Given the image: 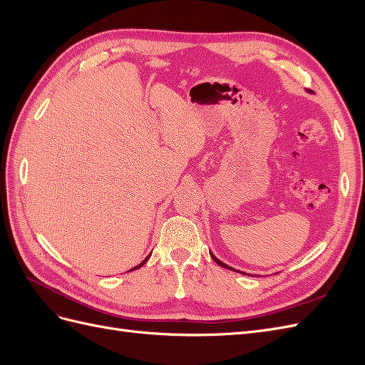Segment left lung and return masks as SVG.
<instances>
[{"label": "left lung", "mask_w": 365, "mask_h": 365, "mask_svg": "<svg viewBox=\"0 0 365 365\" xmlns=\"http://www.w3.org/2000/svg\"><path fill=\"white\" fill-rule=\"evenodd\" d=\"M210 256H212V259L219 264V267H222V268H227V269H230V271H236V272H240V271H237V269H235V268H231V267H228V264L227 263H224V262H220L216 256H215V254L212 252V251H210Z\"/></svg>", "instance_id": "obj_1"}]
</instances>
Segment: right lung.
Wrapping results in <instances>:
<instances>
[{
	"label": "right lung",
	"instance_id": "1",
	"mask_svg": "<svg viewBox=\"0 0 365 365\" xmlns=\"http://www.w3.org/2000/svg\"><path fill=\"white\" fill-rule=\"evenodd\" d=\"M149 257H150V254H149V256H148V257H146V259H145V260H143V262H141V263H140V264H137V267H135V268H132V269H130V271H134V269H138V268H141V267H143V264H145V263H146V262H148V260H149Z\"/></svg>",
	"mask_w": 365,
	"mask_h": 365
}]
</instances>
